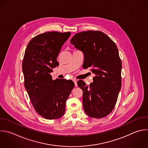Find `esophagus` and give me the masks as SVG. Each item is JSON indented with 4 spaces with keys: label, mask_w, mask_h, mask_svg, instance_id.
Here are the masks:
<instances>
[{
    "label": "esophagus",
    "mask_w": 148,
    "mask_h": 148,
    "mask_svg": "<svg viewBox=\"0 0 148 148\" xmlns=\"http://www.w3.org/2000/svg\"><path fill=\"white\" fill-rule=\"evenodd\" d=\"M73 81L74 83H75V86H77V80H76V79H73Z\"/></svg>",
    "instance_id": "obj_1"
}]
</instances>
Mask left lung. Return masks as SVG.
Here are the masks:
<instances>
[{
    "mask_svg": "<svg viewBox=\"0 0 148 148\" xmlns=\"http://www.w3.org/2000/svg\"><path fill=\"white\" fill-rule=\"evenodd\" d=\"M71 43L83 53V68H91L95 74L90 86H86L83 80L77 82L83 92L84 112L92 118L104 117L114 108L121 86V61L117 47L99 31L77 33Z\"/></svg>",
    "mask_w": 148,
    "mask_h": 148,
    "instance_id": "1",
    "label": "left lung"
}]
</instances>
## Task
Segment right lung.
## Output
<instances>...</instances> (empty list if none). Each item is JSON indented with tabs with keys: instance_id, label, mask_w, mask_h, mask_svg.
I'll return each mask as SVG.
<instances>
[{
	"instance_id": "1",
	"label": "right lung",
	"mask_w": 148,
	"mask_h": 148,
	"mask_svg": "<svg viewBox=\"0 0 148 148\" xmlns=\"http://www.w3.org/2000/svg\"><path fill=\"white\" fill-rule=\"evenodd\" d=\"M71 34L47 32L38 35L30 40L25 51L22 65L24 86L35 110L46 119L64 114L66 101L75 86L71 80H53L50 75L59 65L57 58Z\"/></svg>"
}]
</instances>
